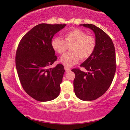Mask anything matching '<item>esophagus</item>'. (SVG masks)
<instances>
[{
	"instance_id": "1",
	"label": "esophagus",
	"mask_w": 130,
	"mask_h": 130,
	"mask_svg": "<svg viewBox=\"0 0 130 130\" xmlns=\"http://www.w3.org/2000/svg\"><path fill=\"white\" fill-rule=\"evenodd\" d=\"M64 69H65L66 72H70V69L68 68V67H64Z\"/></svg>"
}]
</instances>
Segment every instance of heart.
Returning <instances> with one entry per match:
<instances>
[{
	"label": "heart",
	"mask_w": 130,
	"mask_h": 130,
	"mask_svg": "<svg viewBox=\"0 0 130 130\" xmlns=\"http://www.w3.org/2000/svg\"><path fill=\"white\" fill-rule=\"evenodd\" d=\"M51 45L54 50L63 54L70 47V53L63 55L60 61L66 67L77 64L80 59L84 61L92 56L95 50L96 42L92 35H86L82 30L74 28L64 35V40L59 37L53 39Z\"/></svg>",
	"instance_id": "b5f03b06"
}]
</instances>
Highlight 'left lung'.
Returning a JSON list of instances; mask_svg holds the SVG:
<instances>
[{
	"label": "left lung",
	"instance_id": "obj_1",
	"mask_svg": "<svg viewBox=\"0 0 130 130\" xmlns=\"http://www.w3.org/2000/svg\"><path fill=\"white\" fill-rule=\"evenodd\" d=\"M80 25L94 32L96 46L92 56L80 64L87 72L72 70L75 74L74 90L81 100L93 101L104 95L112 82L117 67L115 47L111 38L101 28L90 24Z\"/></svg>",
	"mask_w": 130,
	"mask_h": 130
}]
</instances>
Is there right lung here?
I'll return each instance as SVG.
<instances>
[{
	"instance_id": "1",
	"label": "right lung",
	"mask_w": 130,
	"mask_h": 130,
	"mask_svg": "<svg viewBox=\"0 0 130 130\" xmlns=\"http://www.w3.org/2000/svg\"><path fill=\"white\" fill-rule=\"evenodd\" d=\"M66 24H41L28 31L19 42L15 63L19 80L26 93L35 100L46 102L56 98L65 70L58 64L51 45L54 35Z\"/></svg>"
}]
</instances>
